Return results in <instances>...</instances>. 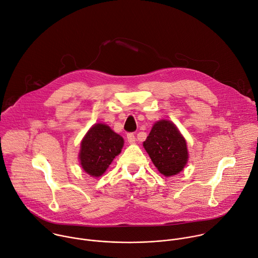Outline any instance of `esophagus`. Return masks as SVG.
I'll return each mask as SVG.
<instances>
[{"label":"esophagus","instance_id":"obj_1","mask_svg":"<svg viewBox=\"0 0 258 258\" xmlns=\"http://www.w3.org/2000/svg\"><path fill=\"white\" fill-rule=\"evenodd\" d=\"M126 138H127V142H128L130 144H133V143L136 142V136H135L134 133H128V134L126 135Z\"/></svg>","mask_w":258,"mask_h":258}]
</instances>
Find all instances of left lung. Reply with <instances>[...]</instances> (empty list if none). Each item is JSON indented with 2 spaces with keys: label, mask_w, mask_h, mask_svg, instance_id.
<instances>
[{
  "label": "left lung",
  "mask_w": 258,
  "mask_h": 258,
  "mask_svg": "<svg viewBox=\"0 0 258 258\" xmlns=\"http://www.w3.org/2000/svg\"><path fill=\"white\" fill-rule=\"evenodd\" d=\"M143 146L154 165L165 176L178 173L188 161L186 141L169 120L156 122Z\"/></svg>",
  "instance_id": "left-lung-1"
}]
</instances>
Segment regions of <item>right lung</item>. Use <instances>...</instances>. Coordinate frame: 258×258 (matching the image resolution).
Segmentation results:
<instances>
[{
	"instance_id": "right-lung-1",
	"label": "right lung",
	"mask_w": 258,
	"mask_h": 258,
	"mask_svg": "<svg viewBox=\"0 0 258 258\" xmlns=\"http://www.w3.org/2000/svg\"><path fill=\"white\" fill-rule=\"evenodd\" d=\"M123 139L106 124L97 123L87 133L81 145L80 160L92 176L102 175L122 149Z\"/></svg>"
}]
</instances>
